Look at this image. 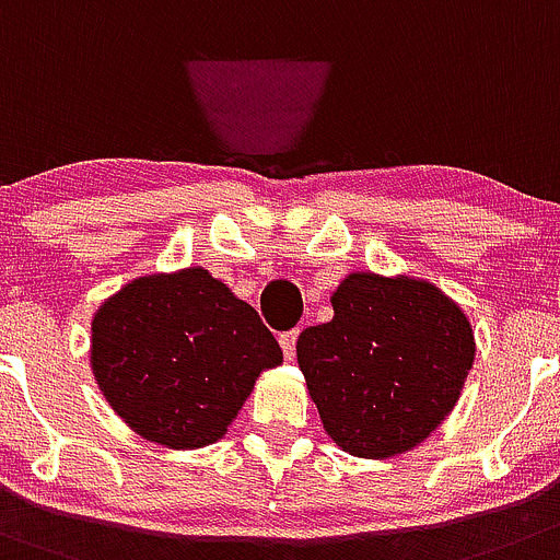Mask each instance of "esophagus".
<instances>
[{"mask_svg": "<svg viewBox=\"0 0 560 560\" xmlns=\"http://www.w3.org/2000/svg\"><path fill=\"white\" fill-rule=\"evenodd\" d=\"M295 342H299V329L284 331V335L279 337V346H281V351H284L287 360H292V357H295Z\"/></svg>", "mask_w": 560, "mask_h": 560, "instance_id": "34e87169", "label": "esophagus"}]
</instances>
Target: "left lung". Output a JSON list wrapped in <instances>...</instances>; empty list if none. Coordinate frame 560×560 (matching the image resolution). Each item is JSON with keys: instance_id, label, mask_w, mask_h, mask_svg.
Segmentation results:
<instances>
[{"instance_id": "8db88e82", "label": "left lung", "mask_w": 560, "mask_h": 560, "mask_svg": "<svg viewBox=\"0 0 560 560\" xmlns=\"http://www.w3.org/2000/svg\"><path fill=\"white\" fill-rule=\"evenodd\" d=\"M331 310L295 342L326 435L368 460L416 450L460 399L477 351L471 320L432 281L371 270L346 276Z\"/></svg>"}]
</instances>
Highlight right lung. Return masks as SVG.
I'll return each mask as SVG.
<instances>
[{"label":"right lung","mask_w":560,"mask_h":560,"mask_svg":"<svg viewBox=\"0 0 560 560\" xmlns=\"http://www.w3.org/2000/svg\"><path fill=\"white\" fill-rule=\"evenodd\" d=\"M279 342L206 268L148 273L92 317V374L110 410L144 441L200 450L229 432Z\"/></svg>","instance_id":"obj_1"}]
</instances>
